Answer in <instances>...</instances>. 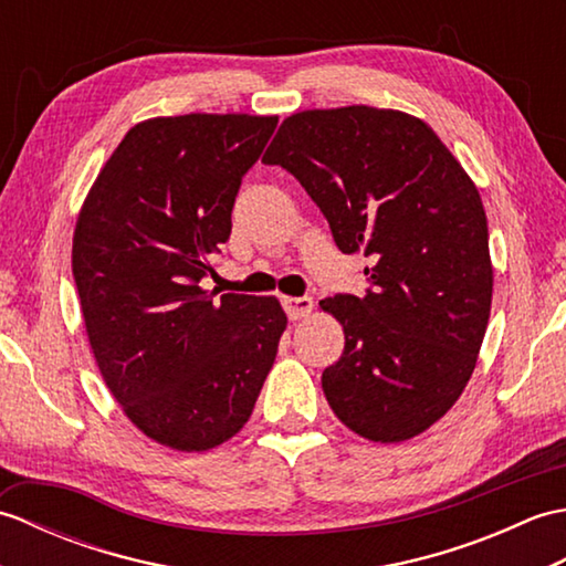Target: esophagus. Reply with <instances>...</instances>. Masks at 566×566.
Instances as JSON below:
<instances>
[{
	"label": "esophagus",
	"mask_w": 566,
	"mask_h": 566,
	"mask_svg": "<svg viewBox=\"0 0 566 566\" xmlns=\"http://www.w3.org/2000/svg\"><path fill=\"white\" fill-rule=\"evenodd\" d=\"M282 306L286 311V316H290V321H302L311 314L314 302H311V296H284Z\"/></svg>",
	"instance_id": "obj_1"
}]
</instances>
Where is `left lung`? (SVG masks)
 <instances>
[{
  "mask_svg": "<svg viewBox=\"0 0 566 566\" xmlns=\"http://www.w3.org/2000/svg\"><path fill=\"white\" fill-rule=\"evenodd\" d=\"M262 163L298 179L345 255L371 260L365 296L321 302L345 331L321 377L333 413L375 442L418 436L460 399L486 333L494 270L474 182L420 118L375 106L284 118Z\"/></svg>",
  "mask_w": 566,
  "mask_h": 566,
  "instance_id": "obj_1",
  "label": "left lung"
}]
</instances>
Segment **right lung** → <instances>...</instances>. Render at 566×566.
Returning a JSON list of instances; mask_svg holds the SVG:
<instances>
[{"label": "right lung", "instance_id": "1", "mask_svg": "<svg viewBox=\"0 0 566 566\" xmlns=\"http://www.w3.org/2000/svg\"><path fill=\"white\" fill-rule=\"evenodd\" d=\"M274 128L276 116L150 118L118 143L80 211L72 274L94 359L130 423L167 448L233 438L274 365L280 302L201 290Z\"/></svg>", "mask_w": 566, "mask_h": 566}]
</instances>
